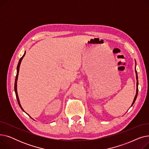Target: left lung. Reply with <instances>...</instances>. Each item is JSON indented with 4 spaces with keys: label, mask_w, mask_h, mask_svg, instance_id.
I'll use <instances>...</instances> for the list:
<instances>
[{
    "label": "left lung",
    "mask_w": 149,
    "mask_h": 149,
    "mask_svg": "<svg viewBox=\"0 0 149 149\" xmlns=\"http://www.w3.org/2000/svg\"><path fill=\"white\" fill-rule=\"evenodd\" d=\"M135 63H136V61H135ZM135 74H136V95H135V98H134V101H133V103H132L131 106H132V105L134 104L135 101V100H136V97H137V95H138V80L137 71H136V66H135Z\"/></svg>",
    "instance_id": "left-lung-1"
}]
</instances>
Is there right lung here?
Wrapping results in <instances>:
<instances>
[{
  "label": "right lung",
  "instance_id": "add662e5",
  "mask_svg": "<svg viewBox=\"0 0 149 149\" xmlns=\"http://www.w3.org/2000/svg\"><path fill=\"white\" fill-rule=\"evenodd\" d=\"M25 53L26 52H25L24 54H23V56L20 58V59L19 60V63L17 65V74H16V77H15V83H14V91H15V96H16V98H17V102H18V104L20 106V107L22 109V110L25 112L24 110H23V109L22 108L21 104H20V101H19V97H18V94H17V80H18V75H19V68H20V64H21V62H22V59L23 58V57H24L25 55ZM28 114V113H27ZM31 117V116H30Z\"/></svg>",
  "mask_w": 149,
  "mask_h": 149
}]
</instances>
